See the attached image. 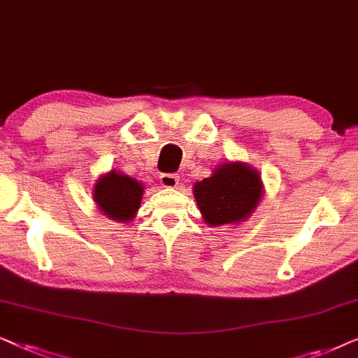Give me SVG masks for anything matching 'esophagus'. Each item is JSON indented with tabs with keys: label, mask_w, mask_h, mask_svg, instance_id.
Returning a JSON list of instances; mask_svg holds the SVG:
<instances>
[{
	"label": "esophagus",
	"mask_w": 358,
	"mask_h": 358,
	"mask_svg": "<svg viewBox=\"0 0 358 358\" xmlns=\"http://www.w3.org/2000/svg\"><path fill=\"white\" fill-rule=\"evenodd\" d=\"M180 182V176L175 173H162L160 175V185L164 188H176V185Z\"/></svg>",
	"instance_id": "34e87169"
}]
</instances>
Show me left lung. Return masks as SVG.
Segmentation results:
<instances>
[{
    "mask_svg": "<svg viewBox=\"0 0 358 358\" xmlns=\"http://www.w3.org/2000/svg\"><path fill=\"white\" fill-rule=\"evenodd\" d=\"M264 185L259 171L242 162L217 165L213 175L196 182L193 194L209 226L239 224L254 213Z\"/></svg>",
    "mask_w": 358,
    "mask_h": 358,
    "instance_id": "8db88e82",
    "label": "left lung"
}]
</instances>
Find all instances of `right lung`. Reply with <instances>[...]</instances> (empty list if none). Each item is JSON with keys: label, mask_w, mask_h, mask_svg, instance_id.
<instances>
[{"label": "right lung", "mask_w": 358, "mask_h": 358, "mask_svg": "<svg viewBox=\"0 0 358 358\" xmlns=\"http://www.w3.org/2000/svg\"><path fill=\"white\" fill-rule=\"evenodd\" d=\"M144 188L131 176L111 170L103 175L93 188V199L109 219L129 222L141 206Z\"/></svg>", "instance_id": "right-lung-1"}]
</instances>
